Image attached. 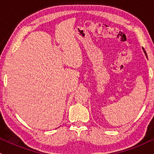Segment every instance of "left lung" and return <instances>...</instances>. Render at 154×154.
<instances>
[{
  "label": "left lung",
  "mask_w": 154,
  "mask_h": 154,
  "mask_svg": "<svg viewBox=\"0 0 154 154\" xmlns=\"http://www.w3.org/2000/svg\"><path fill=\"white\" fill-rule=\"evenodd\" d=\"M143 51H144V53H145V55H146V58H148V57H147V54H146V51H145V50H144V49H143Z\"/></svg>",
  "instance_id": "8db88e82"
}]
</instances>
